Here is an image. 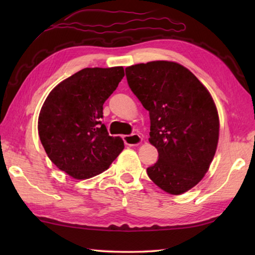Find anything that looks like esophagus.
<instances>
[{
    "instance_id": "1",
    "label": "esophagus",
    "mask_w": 255,
    "mask_h": 255,
    "mask_svg": "<svg viewBox=\"0 0 255 255\" xmlns=\"http://www.w3.org/2000/svg\"><path fill=\"white\" fill-rule=\"evenodd\" d=\"M125 144L128 146H137L141 143L143 138H141L138 133H132V135H125L124 137Z\"/></svg>"
}]
</instances>
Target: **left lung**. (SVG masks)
I'll list each match as a JSON object with an SVG mask.
<instances>
[{
  "mask_svg": "<svg viewBox=\"0 0 255 255\" xmlns=\"http://www.w3.org/2000/svg\"><path fill=\"white\" fill-rule=\"evenodd\" d=\"M128 85L149 112V143L158 159L149 179L171 195L199 183L215 156L219 119L215 102L188 68L156 60L126 68Z\"/></svg>",
  "mask_w": 255,
  "mask_h": 255,
  "instance_id": "1",
  "label": "left lung"
}]
</instances>
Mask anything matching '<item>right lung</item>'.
<instances>
[{
  "label": "right lung",
  "mask_w": 255,
  "mask_h": 255,
  "mask_svg": "<svg viewBox=\"0 0 255 255\" xmlns=\"http://www.w3.org/2000/svg\"><path fill=\"white\" fill-rule=\"evenodd\" d=\"M125 76L124 67L83 68L55 86L38 119L47 155L59 170L77 180L106 171L124 149L120 137L109 136L103 103Z\"/></svg>",
  "instance_id": "obj_1"
}]
</instances>
